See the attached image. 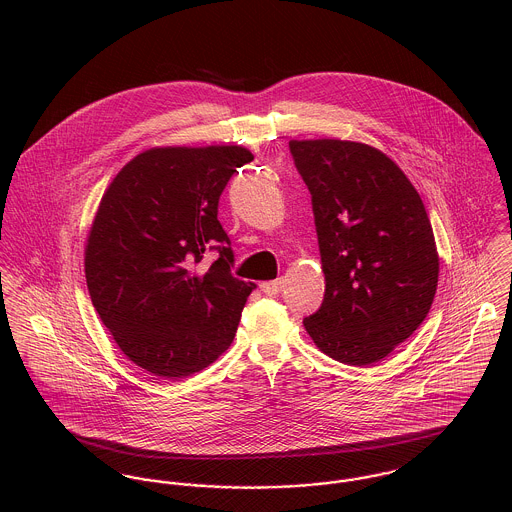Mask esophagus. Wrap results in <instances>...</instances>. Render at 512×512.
<instances>
[{"label": "esophagus", "instance_id": "1", "mask_svg": "<svg viewBox=\"0 0 512 512\" xmlns=\"http://www.w3.org/2000/svg\"><path fill=\"white\" fill-rule=\"evenodd\" d=\"M284 288V280H274V282H264L260 284V290L266 295H278Z\"/></svg>", "mask_w": 512, "mask_h": 512}]
</instances>
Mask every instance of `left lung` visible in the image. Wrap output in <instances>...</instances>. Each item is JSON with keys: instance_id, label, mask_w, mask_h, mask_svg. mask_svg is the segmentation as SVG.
<instances>
[{"instance_id": "obj_1", "label": "left lung", "mask_w": 512, "mask_h": 512, "mask_svg": "<svg viewBox=\"0 0 512 512\" xmlns=\"http://www.w3.org/2000/svg\"><path fill=\"white\" fill-rule=\"evenodd\" d=\"M313 205L325 297L303 327L327 357L374 365L426 319L439 256L426 207L380 149L347 140H292Z\"/></svg>"}]
</instances>
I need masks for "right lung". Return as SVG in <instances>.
<instances>
[{
	"mask_svg": "<svg viewBox=\"0 0 512 512\" xmlns=\"http://www.w3.org/2000/svg\"><path fill=\"white\" fill-rule=\"evenodd\" d=\"M252 159L242 146L151 147L102 195L84 248L88 293L122 353L155 376L187 378L234 339L256 286L230 274L217 215L228 179ZM207 249L220 250L209 269Z\"/></svg>",
	"mask_w": 512,
	"mask_h": 512,
	"instance_id": "1",
	"label": "right lung"
}]
</instances>
